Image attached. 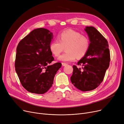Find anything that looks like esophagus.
<instances>
[{
	"label": "esophagus",
	"instance_id": "esophagus-1",
	"mask_svg": "<svg viewBox=\"0 0 124 124\" xmlns=\"http://www.w3.org/2000/svg\"><path fill=\"white\" fill-rule=\"evenodd\" d=\"M62 66H66V65H67V64L63 62V63H62Z\"/></svg>",
	"mask_w": 124,
	"mask_h": 124
}]
</instances>
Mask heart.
Here are the masks:
<instances>
[{"label": "heart", "instance_id": "obj_1", "mask_svg": "<svg viewBox=\"0 0 124 124\" xmlns=\"http://www.w3.org/2000/svg\"><path fill=\"white\" fill-rule=\"evenodd\" d=\"M57 37L59 41H52L49 45V49L52 54L58 57L66 47V52L58 58L60 61H73L76 57L81 59L87 54L90 46L89 39L80 32L69 29L60 32Z\"/></svg>", "mask_w": 124, "mask_h": 124}]
</instances>
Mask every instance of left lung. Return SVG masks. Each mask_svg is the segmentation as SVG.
Wrapping results in <instances>:
<instances>
[{
    "mask_svg": "<svg viewBox=\"0 0 124 124\" xmlns=\"http://www.w3.org/2000/svg\"><path fill=\"white\" fill-rule=\"evenodd\" d=\"M84 30L89 39V48L77 63L82 69L73 65L70 79L77 88L87 92L95 89L102 82L109 65L110 53L107 40L95 28L86 27Z\"/></svg>",
    "mask_w": 124,
    "mask_h": 124,
    "instance_id": "1",
    "label": "left lung"
}]
</instances>
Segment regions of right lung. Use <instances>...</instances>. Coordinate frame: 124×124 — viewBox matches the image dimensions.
Returning a JSON list of instances; mask_svg holds the SVG:
<instances>
[{
  "mask_svg": "<svg viewBox=\"0 0 124 124\" xmlns=\"http://www.w3.org/2000/svg\"><path fill=\"white\" fill-rule=\"evenodd\" d=\"M53 34L48 30L32 31L19 42L16 48V71L22 86L29 92L44 94L51 87L61 63L54 60L49 49Z\"/></svg>",
  "mask_w": 124,
  "mask_h": 124,
  "instance_id": "add662e5",
  "label": "right lung"
}]
</instances>
